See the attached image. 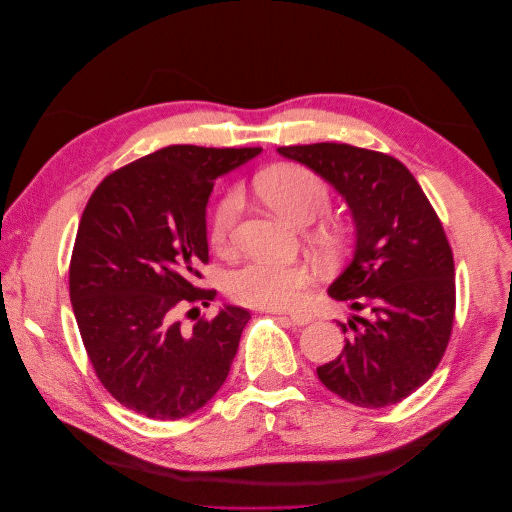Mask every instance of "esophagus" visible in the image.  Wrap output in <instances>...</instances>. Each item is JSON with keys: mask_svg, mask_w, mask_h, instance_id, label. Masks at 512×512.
<instances>
[{"mask_svg": "<svg viewBox=\"0 0 512 512\" xmlns=\"http://www.w3.org/2000/svg\"><path fill=\"white\" fill-rule=\"evenodd\" d=\"M288 320L294 324V327H305V324L312 322V316L303 312H294V314H288Z\"/></svg>", "mask_w": 512, "mask_h": 512, "instance_id": "esophagus-1", "label": "esophagus"}]
</instances>
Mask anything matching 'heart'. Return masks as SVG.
<instances>
[{
    "label": "heart",
    "instance_id": "1",
    "mask_svg": "<svg viewBox=\"0 0 512 512\" xmlns=\"http://www.w3.org/2000/svg\"><path fill=\"white\" fill-rule=\"evenodd\" d=\"M256 190L265 205L294 226H307L329 209L331 194L327 183L303 166H277L260 175ZM241 209V196L230 192L222 198L211 220V241L224 247L235 228ZM312 282V271L301 262L252 260L232 271L226 290L235 301L262 309H286L301 301V294Z\"/></svg>",
    "mask_w": 512,
    "mask_h": 512
}]
</instances>
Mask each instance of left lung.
Here are the masks:
<instances>
[{"instance_id": "left-lung-1", "label": "left lung", "mask_w": 512, "mask_h": 512, "mask_svg": "<svg viewBox=\"0 0 512 512\" xmlns=\"http://www.w3.org/2000/svg\"><path fill=\"white\" fill-rule=\"evenodd\" d=\"M277 153L331 183L354 222L352 260L329 294L369 318L352 314V337L316 369L318 378L354 406H393L431 378L451 339L455 265L444 228L410 170L391 156L344 143Z\"/></svg>"}]
</instances>
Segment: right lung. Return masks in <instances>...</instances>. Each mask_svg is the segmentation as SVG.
<instances>
[{"mask_svg": "<svg viewBox=\"0 0 512 512\" xmlns=\"http://www.w3.org/2000/svg\"><path fill=\"white\" fill-rule=\"evenodd\" d=\"M260 151L170 145L115 170L89 198L70 301L100 382L132 412L177 421L226 382L250 312L224 305L190 331L177 312L218 294L196 286V265L209 260L213 181Z\"/></svg>", "mask_w": 512, "mask_h": 512, "instance_id": "add662e5", "label": "right lung"}]
</instances>
